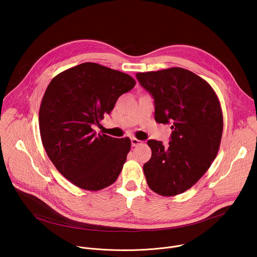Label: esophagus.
<instances>
[{
	"label": "esophagus",
	"instance_id": "34e87169",
	"mask_svg": "<svg viewBox=\"0 0 257 257\" xmlns=\"http://www.w3.org/2000/svg\"><path fill=\"white\" fill-rule=\"evenodd\" d=\"M140 143H141V141L138 140L137 138H134V137L131 138V144H132V146H136V145H138V144H140Z\"/></svg>",
	"mask_w": 257,
	"mask_h": 257
}]
</instances>
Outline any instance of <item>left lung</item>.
<instances>
[{"label":"left lung","mask_w":257,"mask_h":257,"mask_svg":"<svg viewBox=\"0 0 257 257\" xmlns=\"http://www.w3.org/2000/svg\"><path fill=\"white\" fill-rule=\"evenodd\" d=\"M155 99V119L172 123L169 146L151 139V160L143 172L150 188L163 196L185 192L215 159L223 134V113L212 87L193 72L173 67L137 73Z\"/></svg>","instance_id":"8db88e82"}]
</instances>
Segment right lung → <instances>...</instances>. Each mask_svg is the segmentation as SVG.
<instances>
[{
    "label": "right lung",
    "instance_id": "add662e5",
    "mask_svg": "<svg viewBox=\"0 0 257 257\" xmlns=\"http://www.w3.org/2000/svg\"><path fill=\"white\" fill-rule=\"evenodd\" d=\"M135 80L96 63L67 69L50 82L40 107L43 145L56 169L75 186L101 190L117 180L131 141L93 131Z\"/></svg>",
    "mask_w": 257,
    "mask_h": 257
}]
</instances>
